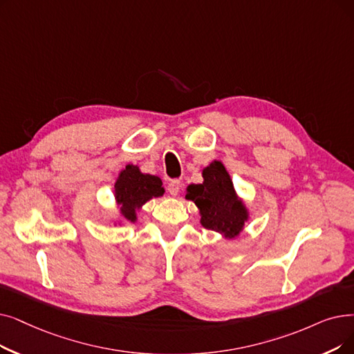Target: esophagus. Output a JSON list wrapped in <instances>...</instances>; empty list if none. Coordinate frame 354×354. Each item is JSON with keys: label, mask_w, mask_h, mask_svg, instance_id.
Listing matches in <instances>:
<instances>
[{"label": "esophagus", "mask_w": 354, "mask_h": 354, "mask_svg": "<svg viewBox=\"0 0 354 354\" xmlns=\"http://www.w3.org/2000/svg\"><path fill=\"white\" fill-rule=\"evenodd\" d=\"M179 189H180V180L174 179L167 183V192L172 196H176L179 194Z\"/></svg>", "instance_id": "obj_1"}]
</instances>
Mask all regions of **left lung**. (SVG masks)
<instances>
[{"label": "left lung", "mask_w": 354, "mask_h": 354, "mask_svg": "<svg viewBox=\"0 0 354 354\" xmlns=\"http://www.w3.org/2000/svg\"><path fill=\"white\" fill-rule=\"evenodd\" d=\"M203 176V183L187 188V199L198 207L205 228L228 240L237 237L249 220V211L237 196L227 169L221 162L214 160L204 169Z\"/></svg>", "instance_id": "left-lung-1"}]
</instances>
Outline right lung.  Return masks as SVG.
<instances>
[{
  "label": "right lung",
  "mask_w": 354,
  "mask_h": 354,
  "mask_svg": "<svg viewBox=\"0 0 354 354\" xmlns=\"http://www.w3.org/2000/svg\"><path fill=\"white\" fill-rule=\"evenodd\" d=\"M163 192L162 180L158 176L142 174L134 165H127L122 169L114 185L115 203L122 218L130 223H136L137 211L147 201L162 196Z\"/></svg>",
  "instance_id": "add662e5"
}]
</instances>
